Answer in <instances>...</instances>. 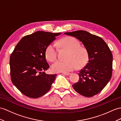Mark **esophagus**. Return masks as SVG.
I'll list each match as a JSON object with an SVG mask.
<instances>
[{
	"label": "esophagus",
	"instance_id": "esophagus-1",
	"mask_svg": "<svg viewBox=\"0 0 121 121\" xmlns=\"http://www.w3.org/2000/svg\"><path fill=\"white\" fill-rule=\"evenodd\" d=\"M63 74L66 75H69L70 74V73H67V72H63L62 73Z\"/></svg>",
	"mask_w": 121,
	"mask_h": 121
}]
</instances>
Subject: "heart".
<instances>
[{
	"label": "heart",
	"instance_id": "b5f03b06",
	"mask_svg": "<svg viewBox=\"0 0 121 121\" xmlns=\"http://www.w3.org/2000/svg\"><path fill=\"white\" fill-rule=\"evenodd\" d=\"M60 46L69 50L66 56L67 60H57L52 65L51 69L55 72H68L74 70L77 66L81 67L86 64L88 55L86 50L80 47V43L76 38L66 37L59 41ZM45 55L47 60L50 61H54L57 57V49L56 47L51 43L47 47Z\"/></svg>",
	"mask_w": 121,
	"mask_h": 121
}]
</instances>
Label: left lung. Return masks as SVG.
Masks as SVG:
<instances>
[{
	"label": "left lung",
	"mask_w": 121,
	"mask_h": 121,
	"mask_svg": "<svg viewBox=\"0 0 121 121\" xmlns=\"http://www.w3.org/2000/svg\"><path fill=\"white\" fill-rule=\"evenodd\" d=\"M64 34L83 43L88 56L86 66L78 73V82L72 85L73 89L86 97L97 95L111 78L113 57L109 48L101 37L87 31L78 30Z\"/></svg>",
	"instance_id": "obj_1"
}]
</instances>
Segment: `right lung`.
Masks as SVG:
<instances>
[{
    "label": "right lung",
    "mask_w": 121,
    "mask_h": 121,
    "mask_svg": "<svg viewBox=\"0 0 121 121\" xmlns=\"http://www.w3.org/2000/svg\"><path fill=\"white\" fill-rule=\"evenodd\" d=\"M61 33L37 31L23 37L10 58L13 84L23 95L38 98L50 89L56 74H47L49 68L46 60L47 47Z\"/></svg>",
    "instance_id": "obj_1"
}]
</instances>
